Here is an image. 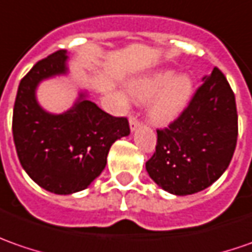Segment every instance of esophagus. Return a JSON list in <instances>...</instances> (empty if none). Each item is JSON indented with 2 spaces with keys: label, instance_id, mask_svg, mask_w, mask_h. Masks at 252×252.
<instances>
[{
  "label": "esophagus",
  "instance_id": "1",
  "mask_svg": "<svg viewBox=\"0 0 252 252\" xmlns=\"http://www.w3.org/2000/svg\"><path fill=\"white\" fill-rule=\"evenodd\" d=\"M141 126V123H139V120L136 117H129V128H131V131H135L138 126Z\"/></svg>",
  "mask_w": 252,
  "mask_h": 252
}]
</instances>
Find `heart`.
<instances>
[{
  "mask_svg": "<svg viewBox=\"0 0 252 252\" xmlns=\"http://www.w3.org/2000/svg\"><path fill=\"white\" fill-rule=\"evenodd\" d=\"M131 94L139 101H149L146 114L155 126H169L187 109L192 97V81L173 69H159L136 78L131 83Z\"/></svg>",
  "mask_w": 252,
  "mask_h": 252,
  "instance_id": "1",
  "label": "heart"
}]
</instances>
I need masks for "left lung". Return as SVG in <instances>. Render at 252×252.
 <instances>
[{
  "label": "left lung",
  "mask_w": 252,
  "mask_h": 252,
  "mask_svg": "<svg viewBox=\"0 0 252 252\" xmlns=\"http://www.w3.org/2000/svg\"><path fill=\"white\" fill-rule=\"evenodd\" d=\"M183 111L158 129L156 152L146 171L158 186L174 195L199 192L229 167L237 143L236 97L226 76L213 68Z\"/></svg>",
  "instance_id": "obj_1"
}]
</instances>
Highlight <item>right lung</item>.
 Returning a JSON list of instances; mask_svg holds the SVG:
<instances>
[{"mask_svg": "<svg viewBox=\"0 0 252 252\" xmlns=\"http://www.w3.org/2000/svg\"><path fill=\"white\" fill-rule=\"evenodd\" d=\"M65 50L39 61L19 83L13 106L12 134L19 161L29 177L50 192L68 195L82 191L106 167L111 145L129 135L126 117H113L86 93H79L65 113L41 109L36 89L44 79L65 75Z\"/></svg>", "mask_w": 252, "mask_h": 252, "instance_id": "1", "label": "right lung"}]
</instances>
